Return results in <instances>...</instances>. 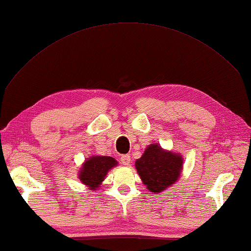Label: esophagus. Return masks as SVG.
I'll return each mask as SVG.
<instances>
[{
	"label": "esophagus",
	"instance_id": "obj_1",
	"mask_svg": "<svg viewBox=\"0 0 251 251\" xmlns=\"http://www.w3.org/2000/svg\"><path fill=\"white\" fill-rule=\"evenodd\" d=\"M121 163L123 165H125V166H129L130 163H131V159H130V156L129 155H123L121 157Z\"/></svg>",
	"mask_w": 251,
	"mask_h": 251
}]
</instances>
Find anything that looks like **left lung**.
Listing matches in <instances>:
<instances>
[{"label": "left lung", "mask_w": 251, "mask_h": 251, "mask_svg": "<svg viewBox=\"0 0 251 251\" xmlns=\"http://www.w3.org/2000/svg\"><path fill=\"white\" fill-rule=\"evenodd\" d=\"M184 166V158L179 152L161 148L159 144H151L141 158L135 161L143 184L151 193L159 194L179 179Z\"/></svg>", "instance_id": "1"}]
</instances>
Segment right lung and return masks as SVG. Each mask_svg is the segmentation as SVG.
<instances>
[{"mask_svg": "<svg viewBox=\"0 0 251 251\" xmlns=\"http://www.w3.org/2000/svg\"><path fill=\"white\" fill-rule=\"evenodd\" d=\"M118 161L109 156H91L85 159L78 171V179L90 190H97L110 169L116 167Z\"/></svg>", "mask_w": 251, "mask_h": 251, "instance_id": "right-lung-1", "label": "right lung"}]
</instances>
